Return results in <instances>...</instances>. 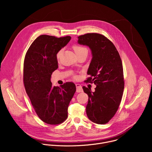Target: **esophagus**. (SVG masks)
<instances>
[{"label":"esophagus","instance_id":"34e87169","mask_svg":"<svg viewBox=\"0 0 152 152\" xmlns=\"http://www.w3.org/2000/svg\"><path fill=\"white\" fill-rule=\"evenodd\" d=\"M76 92L77 93H81L83 91L82 86L80 84H79V83L76 84Z\"/></svg>","mask_w":152,"mask_h":152}]
</instances>
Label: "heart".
Here are the masks:
<instances>
[{"mask_svg": "<svg viewBox=\"0 0 152 152\" xmlns=\"http://www.w3.org/2000/svg\"><path fill=\"white\" fill-rule=\"evenodd\" d=\"M73 48L75 52V53H76V55L77 54H79V53H81L82 52H88V50L86 48L82 46H80V45H74L73 46ZM61 50H59L56 54V59L58 60L59 59V57H60V55H61Z\"/></svg>", "mask_w": 152, "mask_h": 152, "instance_id": "obj_1", "label": "heart"}]
</instances>
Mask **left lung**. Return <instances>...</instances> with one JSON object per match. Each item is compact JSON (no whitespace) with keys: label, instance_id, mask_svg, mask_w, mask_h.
I'll return each mask as SVG.
<instances>
[{"label":"left lung","instance_id":"1","mask_svg":"<svg viewBox=\"0 0 152 152\" xmlns=\"http://www.w3.org/2000/svg\"><path fill=\"white\" fill-rule=\"evenodd\" d=\"M78 43L91 50L92 59L86 82L96 85L95 91L83 86L88 96L86 112L88 118L99 124H104L117 113L124 86L123 69L120 56L113 43L104 35L88 33L79 36Z\"/></svg>","mask_w":152,"mask_h":152}]
</instances>
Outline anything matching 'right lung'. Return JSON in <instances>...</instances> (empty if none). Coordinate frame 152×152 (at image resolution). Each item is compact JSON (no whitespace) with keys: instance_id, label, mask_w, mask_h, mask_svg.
<instances>
[{"instance_id":"obj_1","label":"right lung","mask_w":152,"mask_h":152,"mask_svg":"<svg viewBox=\"0 0 152 152\" xmlns=\"http://www.w3.org/2000/svg\"><path fill=\"white\" fill-rule=\"evenodd\" d=\"M71 37L58 38L41 35L28 49L24 60L23 83L38 117L45 123L55 125L68 117V107L76 88L74 83L53 86L52 73L58 69L56 53L66 46Z\"/></svg>"}]
</instances>
